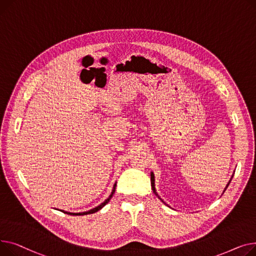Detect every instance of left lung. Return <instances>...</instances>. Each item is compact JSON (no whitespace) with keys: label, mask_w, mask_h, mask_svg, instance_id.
Here are the masks:
<instances>
[{"label":"left lung","mask_w":256,"mask_h":256,"mask_svg":"<svg viewBox=\"0 0 256 256\" xmlns=\"http://www.w3.org/2000/svg\"><path fill=\"white\" fill-rule=\"evenodd\" d=\"M234 174H232V176L230 180V181H228V185L225 186V188H224V190H223V193H224V191H225V190H226V188L228 187V185H230V181H232V176H234ZM151 186H152L153 192H154V193L157 195V196H158V198H159V200H161V198H160L159 195H158V193H157V191H156V188H155V176H154V172H151ZM161 202H164L162 200H161ZM164 204H165V202H164ZM166 206H168V204H166Z\"/></svg>","instance_id":"8db88e82"}]
</instances>
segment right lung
Masks as SVG:
<instances>
[{
  "label": "right lung",
  "instance_id": "right-lung-1",
  "mask_svg": "<svg viewBox=\"0 0 256 256\" xmlns=\"http://www.w3.org/2000/svg\"><path fill=\"white\" fill-rule=\"evenodd\" d=\"M116 182L114 183V187H112V193H110V196L105 200L101 204H99L98 206H95V208H91L90 210V211H86V212H80V213H71V212H67V211H64V210H60V211L61 212H63V213H65V214H68V215H73V216H82V215H88V214H93V213H96V212H98L99 210H101L105 204H108L110 202V200H112V195H114V191H116Z\"/></svg>",
  "mask_w": 256,
  "mask_h": 256
}]
</instances>
